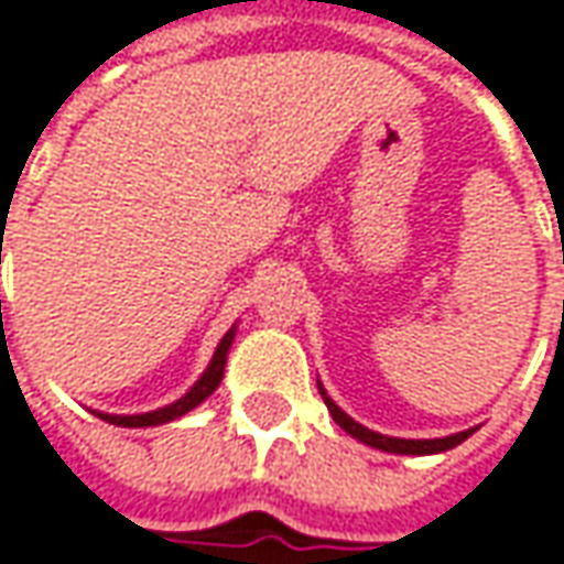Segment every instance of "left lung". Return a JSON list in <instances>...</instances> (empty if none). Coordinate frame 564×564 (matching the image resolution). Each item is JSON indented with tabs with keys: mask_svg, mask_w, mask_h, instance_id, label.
<instances>
[{
	"mask_svg": "<svg viewBox=\"0 0 564 564\" xmlns=\"http://www.w3.org/2000/svg\"><path fill=\"white\" fill-rule=\"evenodd\" d=\"M318 391H322V398H325V406L330 410V416H334V423L344 429V432H350L354 438L359 442H366V445H372V448H379V452H391V454H438V452H448L454 445H460L464 438H470L474 435V429H467V432H454V435H445V438H391V435H379V432H372V429L359 426L356 420H350L340 406L330 401L328 394H325V388L318 384Z\"/></svg>",
	"mask_w": 564,
	"mask_h": 564,
	"instance_id": "8db88e82",
	"label": "left lung"
}]
</instances>
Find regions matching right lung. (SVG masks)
Segmentation results:
<instances>
[{
	"label": "right lung",
	"instance_id": "obj_1",
	"mask_svg": "<svg viewBox=\"0 0 564 564\" xmlns=\"http://www.w3.org/2000/svg\"><path fill=\"white\" fill-rule=\"evenodd\" d=\"M230 344H234V328L224 334V340L217 344V350H214V359H210V366L205 369V376L195 381V388L180 398L176 404L170 406H160L154 413H138V416H110V413H97V416H104L107 423L112 426H160V423H170V420H176V416H183L188 410H195V406L202 404L205 398H210L214 391H217V384L224 379V366H227V350H230Z\"/></svg>",
	"mask_w": 564,
	"mask_h": 564
}]
</instances>
